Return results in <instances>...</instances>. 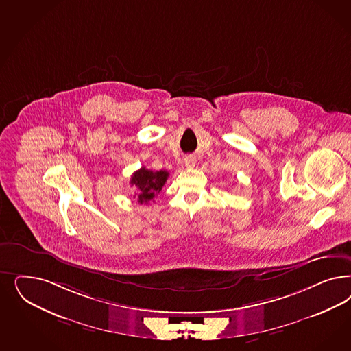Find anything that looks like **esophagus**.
Segmentation results:
<instances>
[{
	"instance_id": "esophagus-1",
	"label": "esophagus",
	"mask_w": 351,
	"mask_h": 351,
	"mask_svg": "<svg viewBox=\"0 0 351 351\" xmlns=\"http://www.w3.org/2000/svg\"><path fill=\"white\" fill-rule=\"evenodd\" d=\"M195 162H196V160L191 158V156L184 158V165H186L187 168H193V165H195Z\"/></svg>"
}]
</instances>
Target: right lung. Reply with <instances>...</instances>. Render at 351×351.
<instances>
[{"label": "right lung", "mask_w": 351, "mask_h": 351, "mask_svg": "<svg viewBox=\"0 0 351 351\" xmlns=\"http://www.w3.org/2000/svg\"><path fill=\"white\" fill-rule=\"evenodd\" d=\"M169 177L167 170H148L142 167L141 169L133 173L130 178V184L136 186L138 189V203L147 204L158 196L162 190V186Z\"/></svg>", "instance_id": "obj_1"}]
</instances>
